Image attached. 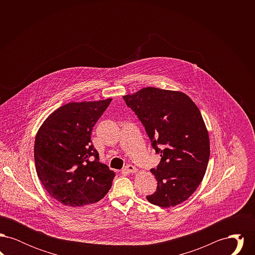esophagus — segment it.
<instances>
[{
	"label": "esophagus",
	"mask_w": 255,
	"mask_h": 255,
	"mask_svg": "<svg viewBox=\"0 0 255 255\" xmlns=\"http://www.w3.org/2000/svg\"><path fill=\"white\" fill-rule=\"evenodd\" d=\"M124 171H126L127 173H135V172H137V169L132 164H127L124 167Z\"/></svg>",
	"instance_id": "obj_1"
}]
</instances>
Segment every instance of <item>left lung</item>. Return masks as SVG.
Wrapping results in <instances>:
<instances>
[{
	"label": "left lung",
	"instance_id": "8db88e82",
	"mask_svg": "<svg viewBox=\"0 0 255 255\" xmlns=\"http://www.w3.org/2000/svg\"><path fill=\"white\" fill-rule=\"evenodd\" d=\"M145 127L152 147L160 154L158 181L148 202L160 207L182 204L203 181L210 155L209 136L200 110L182 92L147 87L123 97Z\"/></svg>",
	"mask_w": 255,
	"mask_h": 255
}]
</instances>
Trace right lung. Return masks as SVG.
<instances>
[{
	"mask_svg": "<svg viewBox=\"0 0 255 255\" xmlns=\"http://www.w3.org/2000/svg\"><path fill=\"white\" fill-rule=\"evenodd\" d=\"M112 98L71 102L51 113L39 128L34 144L37 175L51 198L79 208L108 193L115 172L99 162L92 130Z\"/></svg>",
	"mask_w": 255,
	"mask_h": 255,
	"instance_id": "1",
	"label": "right lung"
}]
</instances>
